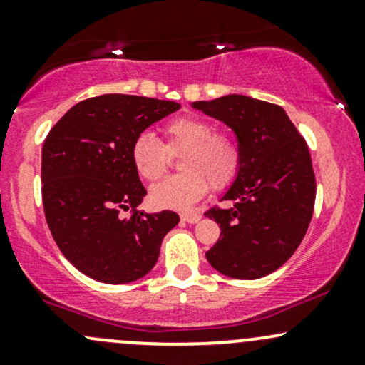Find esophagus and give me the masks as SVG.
I'll use <instances>...</instances> for the list:
<instances>
[{"mask_svg": "<svg viewBox=\"0 0 365 365\" xmlns=\"http://www.w3.org/2000/svg\"><path fill=\"white\" fill-rule=\"evenodd\" d=\"M182 220L187 223H197L200 220L199 212H182Z\"/></svg>", "mask_w": 365, "mask_h": 365, "instance_id": "1", "label": "esophagus"}]
</instances>
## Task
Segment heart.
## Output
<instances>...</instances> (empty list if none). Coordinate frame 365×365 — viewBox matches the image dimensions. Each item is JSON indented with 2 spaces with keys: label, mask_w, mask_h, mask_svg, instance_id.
<instances>
[{
  "label": "heart",
  "mask_w": 365,
  "mask_h": 365,
  "mask_svg": "<svg viewBox=\"0 0 365 365\" xmlns=\"http://www.w3.org/2000/svg\"><path fill=\"white\" fill-rule=\"evenodd\" d=\"M166 148L150 132H142L130 145V159L140 178L156 182L168 171L170 153H183V173L163 180L150 188V200L158 207L188 209L207 194L209 183L216 190L232 185L240 170V148L226 132L202 116L185 115L165 127Z\"/></svg>",
  "instance_id": "obj_1"
}]
</instances>
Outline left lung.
Segmentation results:
<instances>
[{
  "instance_id": "left-lung-1",
  "label": "left lung",
  "mask_w": 365,
  "mask_h": 365,
  "mask_svg": "<svg viewBox=\"0 0 365 365\" xmlns=\"http://www.w3.org/2000/svg\"><path fill=\"white\" fill-rule=\"evenodd\" d=\"M192 108L223 121L240 148V170L221 197L233 206L206 212L221 228L207 261L228 278H262L292 257L312 220L316 177L307 144L278 104L230 94Z\"/></svg>"
}]
</instances>
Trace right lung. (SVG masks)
Listing matches in <instances>:
<instances>
[{"label":"right lung","mask_w":365,"mask_h":365,"mask_svg":"<svg viewBox=\"0 0 365 365\" xmlns=\"http://www.w3.org/2000/svg\"><path fill=\"white\" fill-rule=\"evenodd\" d=\"M178 110L175 101L103 94L70 108L46 137V221L63 255L96 282L121 284L148 274L163 238L178 225L173 211H137L148 192L130 159L133 139Z\"/></svg>","instance_id":"1"}]
</instances>
